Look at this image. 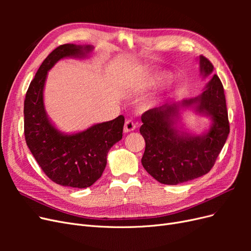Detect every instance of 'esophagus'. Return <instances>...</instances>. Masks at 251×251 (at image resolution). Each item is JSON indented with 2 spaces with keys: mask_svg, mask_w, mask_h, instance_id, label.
<instances>
[{
  "mask_svg": "<svg viewBox=\"0 0 251 251\" xmlns=\"http://www.w3.org/2000/svg\"><path fill=\"white\" fill-rule=\"evenodd\" d=\"M135 128H136V125H135V123H134L133 120L128 119V120H126V121L125 127H124V131H125V133H130V132L134 131Z\"/></svg>",
  "mask_w": 251,
  "mask_h": 251,
  "instance_id": "obj_1",
  "label": "esophagus"
}]
</instances>
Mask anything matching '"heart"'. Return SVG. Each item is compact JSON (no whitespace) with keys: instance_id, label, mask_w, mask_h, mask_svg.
Returning <instances> with one entry per match:
<instances>
[{"instance_id":"obj_1","label":"heart","mask_w":251,"mask_h":251,"mask_svg":"<svg viewBox=\"0 0 251 251\" xmlns=\"http://www.w3.org/2000/svg\"><path fill=\"white\" fill-rule=\"evenodd\" d=\"M165 77V75H149V76L146 77V80H144V85L146 86H151L154 85L157 79H161Z\"/></svg>"}]
</instances>
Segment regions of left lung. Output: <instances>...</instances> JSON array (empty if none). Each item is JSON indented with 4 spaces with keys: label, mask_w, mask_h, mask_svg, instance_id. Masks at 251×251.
Listing matches in <instances>:
<instances>
[{
    "label": "left lung",
    "mask_w": 251,
    "mask_h": 251,
    "mask_svg": "<svg viewBox=\"0 0 251 251\" xmlns=\"http://www.w3.org/2000/svg\"><path fill=\"white\" fill-rule=\"evenodd\" d=\"M200 73L207 77L214 71L209 60L200 55ZM194 107L213 120L210 130L191 135L176 127L181 108ZM140 134L146 141L143 168L162 184L176 185L207 174L229 134L224 89L218 75L205 86L201 95L178 103H165L144 112Z\"/></svg>",
    "instance_id": "8db88e82"
}]
</instances>
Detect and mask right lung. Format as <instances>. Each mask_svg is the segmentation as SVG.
Masks as SVG:
<instances>
[{"instance_id":"add662e5","label":"right lung","mask_w":251,"mask_h":251,"mask_svg":"<svg viewBox=\"0 0 251 251\" xmlns=\"http://www.w3.org/2000/svg\"><path fill=\"white\" fill-rule=\"evenodd\" d=\"M90 46L65 44L45 58L30 82L24 101L27 146L46 176L63 186L85 188L101 177L110 149L123 138L125 117L97 124L76 134H64L51 124L44 105L47 73L59 59L86 57Z\"/></svg>"}]
</instances>
